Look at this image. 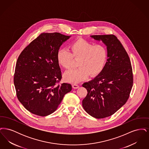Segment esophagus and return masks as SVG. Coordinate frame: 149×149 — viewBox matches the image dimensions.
I'll list each match as a JSON object with an SVG mask.
<instances>
[{"label": "esophagus", "instance_id": "1", "mask_svg": "<svg viewBox=\"0 0 149 149\" xmlns=\"http://www.w3.org/2000/svg\"><path fill=\"white\" fill-rule=\"evenodd\" d=\"M72 86L74 89H78V88L79 87V85L77 84H73L72 85Z\"/></svg>", "mask_w": 149, "mask_h": 149}]
</instances>
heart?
<instances>
[{"instance_id":"1","label":"heart","mask_w":149,"mask_h":149,"mask_svg":"<svg viewBox=\"0 0 149 149\" xmlns=\"http://www.w3.org/2000/svg\"><path fill=\"white\" fill-rule=\"evenodd\" d=\"M108 58L106 47L84 40H78L72 43L69 51L60 50L57 54V62L65 69H71L75 61H78V69L67 71L64 78L67 81L77 83L89 75L94 77L103 70Z\"/></svg>"}]
</instances>
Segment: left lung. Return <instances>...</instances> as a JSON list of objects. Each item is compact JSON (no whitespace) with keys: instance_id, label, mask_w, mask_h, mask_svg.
<instances>
[{"instance_id":"1","label":"left lung","mask_w":149,"mask_h":149,"mask_svg":"<svg viewBox=\"0 0 149 149\" xmlns=\"http://www.w3.org/2000/svg\"><path fill=\"white\" fill-rule=\"evenodd\" d=\"M91 37L106 45L108 58L99 75L83 84L88 93L82 104L89 115L100 119L113 114L126 103L133 86V72L128 54L116 36Z\"/></svg>"}]
</instances>
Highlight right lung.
Wrapping results in <instances>:
<instances>
[{"instance_id":"add662e5","label":"right lung","mask_w":149,"mask_h":149,"mask_svg":"<svg viewBox=\"0 0 149 149\" xmlns=\"http://www.w3.org/2000/svg\"><path fill=\"white\" fill-rule=\"evenodd\" d=\"M70 37L58 32H43L23 49L14 74L17 98L32 113L46 116L56 110L71 84L61 83L57 54Z\"/></svg>"}]
</instances>
